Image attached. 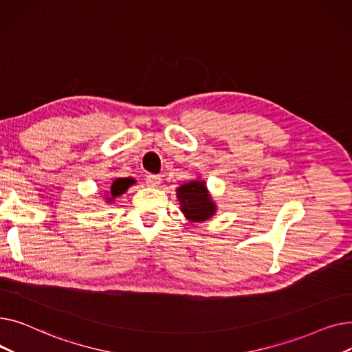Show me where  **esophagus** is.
Returning a JSON list of instances; mask_svg holds the SVG:
<instances>
[{
  "label": "esophagus",
  "mask_w": 352,
  "mask_h": 352,
  "mask_svg": "<svg viewBox=\"0 0 352 352\" xmlns=\"http://www.w3.org/2000/svg\"><path fill=\"white\" fill-rule=\"evenodd\" d=\"M161 181L162 179H161L160 175H146V179H145L148 187H158L160 184H161Z\"/></svg>",
  "instance_id": "esophagus-1"
}]
</instances>
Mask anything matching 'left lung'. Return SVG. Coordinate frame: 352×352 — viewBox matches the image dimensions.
Here are the masks:
<instances>
[{"label": "left lung", "mask_w": 352, "mask_h": 352, "mask_svg": "<svg viewBox=\"0 0 352 352\" xmlns=\"http://www.w3.org/2000/svg\"><path fill=\"white\" fill-rule=\"evenodd\" d=\"M177 198L179 201L181 211L191 223L207 221L217 211V206L206 187V181L194 179L182 184L177 188Z\"/></svg>", "instance_id": "8db88e82"}]
</instances>
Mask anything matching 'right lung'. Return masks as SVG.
Listing matches in <instances>:
<instances>
[{
  "instance_id": "right-lung-1",
  "label": "right lung",
  "mask_w": 352,
  "mask_h": 352,
  "mask_svg": "<svg viewBox=\"0 0 352 352\" xmlns=\"http://www.w3.org/2000/svg\"><path fill=\"white\" fill-rule=\"evenodd\" d=\"M133 184H135V179L134 178H117L113 186H111L109 188V192L107 191V197H105V201L107 202H113L117 197L122 195L129 187L133 186Z\"/></svg>"
}]
</instances>
